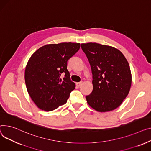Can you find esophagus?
<instances>
[{"mask_svg":"<svg viewBox=\"0 0 151 151\" xmlns=\"http://www.w3.org/2000/svg\"><path fill=\"white\" fill-rule=\"evenodd\" d=\"M82 84H83V81H81V82H79V83H76V86H78V87L81 86Z\"/></svg>","mask_w":151,"mask_h":151,"instance_id":"esophagus-1","label":"esophagus"}]
</instances>
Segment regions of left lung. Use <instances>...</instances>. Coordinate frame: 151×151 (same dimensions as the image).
<instances>
[{
  "instance_id": "obj_1",
  "label": "left lung",
  "mask_w": 151,
  "mask_h": 151,
  "mask_svg": "<svg viewBox=\"0 0 151 151\" xmlns=\"http://www.w3.org/2000/svg\"><path fill=\"white\" fill-rule=\"evenodd\" d=\"M93 74V90L86 96L88 104L99 112L112 111L123 103L132 84L129 64L115 47L95 42L81 44Z\"/></svg>"
}]
</instances>
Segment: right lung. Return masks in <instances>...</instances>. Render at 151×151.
<instances>
[{
	"instance_id": "add662e5",
	"label": "right lung",
	"mask_w": 151,
	"mask_h": 151,
	"mask_svg": "<svg viewBox=\"0 0 151 151\" xmlns=\"http://www.w3.org/2000/svg\"><path fill=\"white\" fill-rule=\"evenodd\" d=\"M79 48V43L50 44L39 48L30 57L25 81L30 98L39 109L49 112L67 103L75 88L70 79L67 61Z\"/></svg>"
}]
</instances>
